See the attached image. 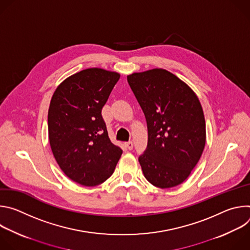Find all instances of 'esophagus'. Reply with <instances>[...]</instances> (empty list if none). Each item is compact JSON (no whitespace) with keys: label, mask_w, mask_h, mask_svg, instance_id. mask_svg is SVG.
<instances>
[{"label":"esophagus","mask_w":250,"mask_h":250,"mask_svg":"<svg viewBox=\"0 0 250 250\" xmlns=\"http://www.w3.org/2000/svg\"><path fill=\"white\" fill-rule=\"evenodd\" d=\"M125 146H126V148L127 149H129V150H131L132 148H133V144H132V141H127V142H125Z\"/></svg>","instance_id":"34e87169"}]
</instances>
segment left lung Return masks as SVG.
Returning a JSON list of instances; mask_svg holds the SVG:
<instances>
[{
	"label": "left lung",
	"mask_w": 250,
	"mask_h": 250,
	"mask_svg": "<svg viewBox=\"0 0 250 250\" xmlns=\"http://www.w3.org/2000/svg\"><path fill=\"white\" fill-rule=\"evenodd\" d=\"M127 82L147 124V146L138 157L145 177L161 189L180 185L197 165L206 144L198 97L164 69L133 73Z\"/></svg>",
	"instance_id": "left-lung-1"
}]
</instances>
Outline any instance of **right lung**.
Returning a JSON list of instances; mask_svg holds the SVG:
<instances>
[{
    "instance_id": "1",
    "label": "right lung",
    "mask_w": 250,
    "mask_h": 250,
    "mask_svg": "<svg viewBox=\"0 0 250 250\" xmlns=\"http://www.w3.org/2000/svg\"><path fill=\"white\" fill-rule=\"evenodd\" d=\"M120 74L89 68L65 79L48 110L52 153L64 174L83 186H97L114 173L123 150L113 145L102 117Z\"/></svg>"
}]
</instances>
